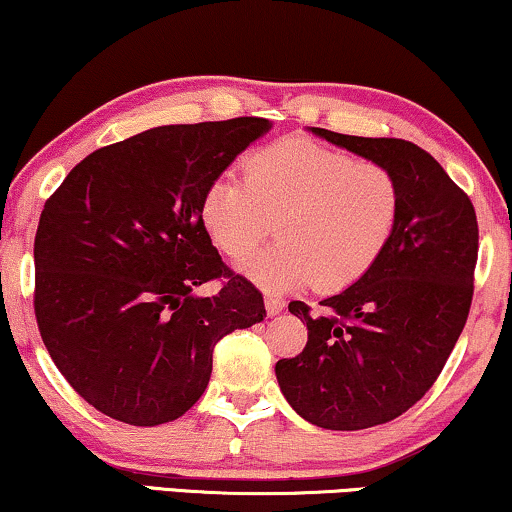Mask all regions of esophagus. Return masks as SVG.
<instances>
[{
  "label": "esophagus",
  "instance_id": "34e87169",
  "mask_svg": "<svg viewBox=\"0 0 512 512\" xmlns=\"http://www.w3.org/2000/svg\"><path fill=\"white\" fill-rule=\"evenodd\" d=\"M264 307H267V314H269V316H276V314L283 312V307H286V302H283L281 295L267 293V295H264Z\"/></svg>",
  "mask_w": 512,
  "mask_h": 512
}]
</instances>
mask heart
Here are the masks:
<instances>
[{"mask_svg":"<svg viewBox=\"0 0 512 512\" xmlns=\"http://www.w3.org/2000/svg\"><path fill=\"white\" fill-rule=\"evenodd\" d=\"M401 189L390 167L340 148L286 137L243 158V181L205 189L200 219L212 243L241 260L273 228L282 238L245 258L241 271L271 293L342 290L373 269L399 222Z\"/></svg>","mask_w":512,"mask_h":512,"instance_id":"1","label":"heart"}]
</instances>
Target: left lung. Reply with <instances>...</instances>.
Wrapping results in <instances>:
<instances>
[{
  "label": "left lung",
  "mask_w": 512,
  "mask_h": 512,
  "mask_svg": "<svg viewBox=\"0 0 512 512\" xmlns=\"http://www.w3.org/2000/svg\"><path fill=\"white\" fill-rule=\"evenodd\" d=\"M312 132L390 167L401 189L397 229L373 269L319 302V314L288 304L307 323V345L276 364L283 397L304 420L364 430L409 411L442 373L468 321L480 229L468 193L420 146Z\"/></svg>",
  "instance_id": "obj_1"
}]
</instances>
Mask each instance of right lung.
Masks as SVG:
<instances>
[{"instance_id": "obj_1", "label": "right lung", "mask_w": 512, "mask_h": 512, "mask_svg": "<svg viewBox=\"0 0 512 512\" xmlns=\"http://www.w3.org/2000/svg\"><path fill=\"white\" fill-rule=\"evenodd\" d=\"M271 125L234 118L146 129L77 163L35 234V316L58 371L96 411L163 425L191 409L224 335L267 316L219 257L200 203ZM220 281V293L192 288Z\"/></svg>"}]
</instances>
